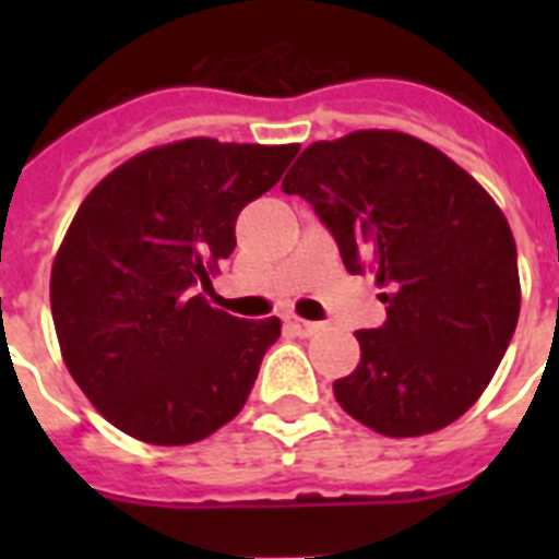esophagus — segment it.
I'll return each instance as SVG.
<instances>
[{"label":"esophagus","mask_w":559,"mask_h":559,"mask_svg":"<svg viewBox=\"0 0 559 559\" xmlns=\"http://www.w3.org/2000/svg\"><path fill=\"white\" fill-rule=\"evenodd\" d=\"M284 324H287L296 336H313V333L322 328L319 322H307V319H298V316H284Z\"/></svg>","instance_id":"34e87169"}]
</instances>
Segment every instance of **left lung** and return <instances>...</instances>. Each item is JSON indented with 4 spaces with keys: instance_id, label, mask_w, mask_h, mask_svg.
Returning <instances> with one entry per match:
<instances>
[{
    "instance_id": "8db88e82",
    "label": "left lung",
    "mask_w": 559,
    "mask_h": 559,
    "mask_svg": "<svg viewBox=\"0 0 559 559\" xmlns=\"http://www.w3.org/2000/svg\"><path fill=\"white\" fill-rule=\"evenodd\" d=\"M371 272L385 324L357 331L359 366L333 382L354 420L389 438L438 432L493 380L520 319L516 240L493 197L438 147L397 130L313 142L281 182Z\"/></svg>"
}]
</instances>
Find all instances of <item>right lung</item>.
Masks as SVG:
<instances>
[{"mask_svg":"<svg viewBox=\"0 0 559 559\" xmlns=\"http://www.w3.org/2000/svg\"><path fill=\"white\" fill-rule=\"evenodd\" d=\"M296 153L197 135L127 159L81 202L51 266V316L66 368L116 429L186 447L243 408L281 319L246 322L202 289L235 252L237 214Z\"/></svg>","mask_w":559,"mask_h":559,"instance_id":"add662e5","label":"right lung"}]
</instances>
